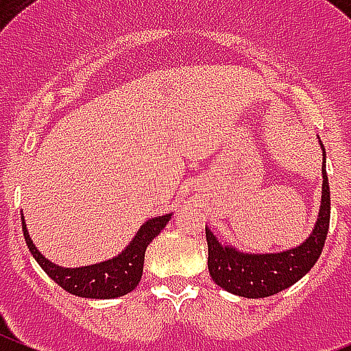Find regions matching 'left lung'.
<instances>
[{"instance_id":"8db88e82","label":"left lung","mask_w":351,"mask_h":351,"mask_svg":"<svg viewBox=\"0 0 351 351\" xmlns=\"http://www.w3.org/2000/svg\"><path fill=\"white\" fill-rule=\"evenodd\" d=\"M322 145V143H320ZM324 162H325V148ZM324 185H322V206L313 232L298 248L280 254H241L222 246L206 227L208 269L211 280L220 289L248 299L269 298L299 282L320 257L324 250L330 220V191L324 164Z\"/></svg>"}]
</instances>
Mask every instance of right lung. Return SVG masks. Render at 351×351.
<instances>
[{
    "mask_svg": "<svg viewBox=\"0 0 351 351\" xmlns=\"http://www.w3.org/2000/svg\"><path fill=\"white\" fill-rule=\"evenodd\" d=\"M169 219L171 215H162L143 223L131 245L112 261L94 264V266L75 267V269L56 266L36 250V246L33 245L27 234L24 217H22V230H24V239L34 261L66 292L75 293L78 298L112 299L125 295L140 283L141 273H143L145 250L150 241L166 227Z\"/></svg>",
    "mask_w": 351,
    "mask_h": 351,
    "instance_id": "right-lung-1",
    "label": "right lung"
}]
</instances>
